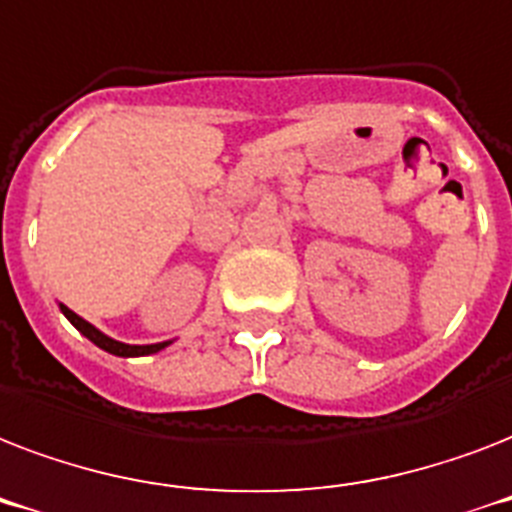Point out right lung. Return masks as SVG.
I'll use <instances>...</instances> for the list:
<instances>
[{
	"mask_svg": "<svg viewBox=\"0 0 512 512\" xmlns=\"http://www.w3.org/2000/svg\"><path fill=\"white\" fill-rule=\"evenodd\" d=\"M60 311H63V316H66L71 324H74L79 332H82L87 340H92L98 348L108 350V353H114V356H124V358H130V356H151V353H159L162 348H167L170 345V340L167 342H156V345H127V342H119L114 340V337H108L103 335L100 329H95L90 324V321H84L82 316H76L71 308H66V305H60Z\"/></svg>",
	"mask_w": 512,
	"mask_h": 512,
	"instance_id": "add662e5",
	"label": "right lung"
}]
</instances>
